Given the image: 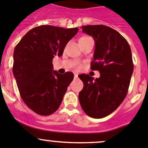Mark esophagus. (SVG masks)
Returning a JSON list of instances; mask_svg holds the SVG:
<instances>
[{
  "label": "esophagus",
  "instance_id": "obj_1",
  "mask_svg": "<svg viewBox=\"0 0 148 148\" xmlns=\"http://www.w3.org/2000/svg\"><path fill=\"white\" fill-rule=\"evenodd\" d=\"M77 77H78V74H77V73H75V74H74V77H75V78H77Z\"/></svg>",
  "mask_w": 148,
  "mask_h": 148
}]
</instances>
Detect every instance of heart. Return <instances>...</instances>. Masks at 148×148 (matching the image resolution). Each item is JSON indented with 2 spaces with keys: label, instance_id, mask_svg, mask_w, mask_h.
<instances>
[{
  "label": "heart",
  "instance_id": "b5f03b06",
  "mask_svg": "<svg viewBox=\"0 0 148 148\" xmlns=\"http://www.w3.org/2000/svg\"><path fill=\"white\" fill-rule=\"evenodd\" d=\"M87 38V37H85V36H84V37H82V38Z\"/></svg>",
  "mask_w": 148,
  "mask_h": 148
}]
</instances>
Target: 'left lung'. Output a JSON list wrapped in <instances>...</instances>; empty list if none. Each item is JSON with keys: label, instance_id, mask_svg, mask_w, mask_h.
<instances>
[{"label": "left lung", "instance_id": "obj_1", "mask_svg": "<svg viewBox=\"0 0 148 148\" xmlns=\"http://www.w3.org/2000/svg\"><path fill=\"white\" fill-rule=\"evenodd\" d=\"M82 28L96 43L90 69L98 70L100 77L79 76L84 84L79 101L88 116L102 118L113 112L126 96L134 71L132 51L125 38L108 26L86 25Z\"/></svg>", "mask_w": 148, "mask_h": 148}]
</instances>
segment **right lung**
I'll list each match as a JSON object with an SVG mask.
<instances>
[{
	"label": "right lung",
	"mask_w": 148,
	"mask_h": 148,
	"mask_svg": "<svg viewBox=\"0 0 148 148\" xmlns=\"http://www.w3.org/2000/svg\"><path fill=\"white\" fill-rule=\"evenodd\" d=\"M78 27L41 25L29 30L15 47L13 74L26 105L40 115H49L59 108L74 79L67 71H53L52 59L61 56Z\"/></svg>",
	"instance_id": "add662e5"
}]
</instances>
